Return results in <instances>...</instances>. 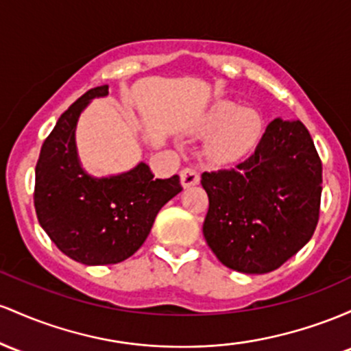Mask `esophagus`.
Here are the masks:
<instances>
[{"label": "esophagus", "instance_id": "1", "mask_svg": "<svg viewBox=\"0 0 351 351\" xmlns=\"http://www.w3.org/2000/svg\"><path fill=\"white\" fill-rule=\"evenodd\" d=\"M199 180H200V176L195 169L186 167L180 171V182H182L184 187L197 186V184H199Z\"/></svg>", "mask_w": 351, "mask_h": 351}]
</instances>
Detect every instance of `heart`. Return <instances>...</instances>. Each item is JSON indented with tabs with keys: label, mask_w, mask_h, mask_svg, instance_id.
Instances as JSON below:
<instances>
[{
	"label": "heart",
	"mask_w": 351,
	"mask_h": 351,
	"mask_svg": "<svg viewBox=\"0 0 351 351\" xmlns=\"http://www.w3.org/2000/svg\"><path fill=\"white\" fill-rule=\"evenodd\" d=\"M199 131L210 134L206 154L212 162L228 164L254 151L262 139L263 117L250 108H240L234 101H217L199 123Z\"/></svg>",
	"instance_id": "b5f03b06"
}]
</instances>
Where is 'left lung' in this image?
<instances>
[{
  "mask_svg": "<svg viewBox=\"0 0 351 351\" xmlns=\"http://www.w3.org/2000/svg\"><path fill=\"white\" fill-rule=\"evenodd\" d=\"M200 182L208 195L204 237L228 269L269 274L312 239L322 162L300 121L274 119L249 159L204 172Z\"/></svg>",
  "mask_w": 351,
  "mask_h": 351,
  "instance_id": "1",
  "label": "left lung"
}]
</instances>
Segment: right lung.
<instances>
[{
    "instance_id": "obj_1",
    "label": "right lung",
    "mask_w": 351,
    "mask_h": 351,
    "mask_svg": "<svg viewBox=\"0 0 351 351\" xmlns=\"http://www.w3.org/2000/svg\"><path fill=\"white\" fill-rule=\"evenodd\" d=\"M108 94L109 86H99L71 104L46 137L36 164L39 223L62 254L84 265L119 263L136 254L160 208L182 191L179 176L154 179L145 162L108 177L82 169L77 119L94 97Z\"/></svg>"
}]
</instances>
